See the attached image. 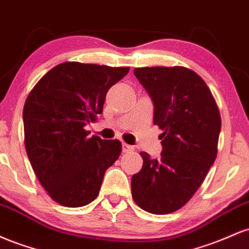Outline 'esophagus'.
Listing matches in <instances>:
<instances>
[{
  "mask_svg": "<svg viewBox=\"0 0 249 249\" xmlns=\"http://www.w3.org/2000/svg\"><path fill=\"white\" fill-rule=\"evenodd\" d=\"M122 148H123V152H131V151L134 150L133 146H131V145L125 144V142H123Z\"/></svg>",
  "mask_w": 249,
  "mask_h": 249,
  "instance_id": "1",
  "label": "esophagus"
}]
</instances>
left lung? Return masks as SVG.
Returning a JSON list of instances; mask_svg holds the SVG:
<instances>
[{
  "mask_svg": "<svg viewBox=\"0 0 249 249\" xmlns=\"http://www.w3.org/2000/svg\"><path fill=\"white\" fill-rule=\"evenodd\" d=\"M133 73L153 102L162 151L160 159L141 152L144 162L131 179L132 198L148 213H172L192 198L215 160L219 108L204 79L187 68H137Z\"/></svg>",
  "mask_w": 249,
  "mask_h": 249,
  "instance_id": "left-lung-1",
  "label": "left lung"
}]
</instances>
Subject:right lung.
I'll list each match as a JSON object with an SVG mask.
<instances>
[{
	"label": "right lung",
	"instance_id": "add662e5",
	"mask_svg": "<svg viewBox=\"0 0 249 249\" xmlns=\"http://www.w3.org/2000/svg\"><path fill=\"white\" fill-rule=\"evenodd\" d=\"M130 68L65 62L39 79L23 108L24 144L31 166L51 199L67 207L90 204L105 171L122 152L117 139L89 137L108 89Z\"/></svg>",
	"mask_w": 249,
	"mask_h": 249
}]
</instances>
